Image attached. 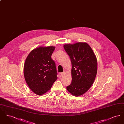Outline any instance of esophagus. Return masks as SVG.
<instances>
[{
  "label": "esophagus",
  "instance_id": "esophagus-1",
  "mask_svg": "<svg viewBox=\"0 0 124 124\" xmlns=\"http://www.w3.org/2000/svg\"><path fill=\"white\" fill-rule=\"evenodd\" d=\"M65 74V72H62V73H59V76L60 77H62L63 76H64Z\"/></svg>",
  "mask_w": 124,
  "mask_h": 124
}]
</instances>
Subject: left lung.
Returning <instances> with one entry per match:
<instances>
[{
	"instance_id": "obj_1",
	"label": "left lung",
	"mask_w": 124,
	"mask_h": 124,
	"mask_svg": "<svg viewBox=\"0 0 124 124\" xmlns=\"http://www.w3.org/2000/svg\"><path fill=\"white\" fill-rule=\"evenodd\" d=\"M64 48L71 63V83L66 89L73 96H81L94 81L98 68L96 56L85 42L65 44Z\"/></svg>"
}]
</instances>
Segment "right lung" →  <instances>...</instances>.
<instances>
[{
	"label": "right lung",
	"instance_id": "add662e5",
	"mask_svg": "<svg viewBox=\"0 0 124 124\" xmlns=\"http://www.w3.org/2000/svg\"><path fill=\"white\" fill-rule=\"evenodd\" d=\"M55 49L53 46L36 48L25 59L24 79L30 89L38 95L46 93L58 78L55 63L51 58Z\"/></svg>",
	"mask_w": 124,
	"mask_h": 124
}]
</instances>
